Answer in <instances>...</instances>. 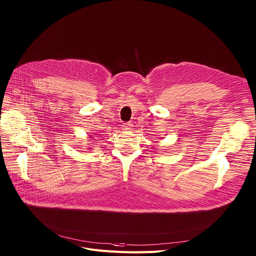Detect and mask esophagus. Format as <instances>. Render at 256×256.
Masks as SVG:
<instances>
[{
    "label": "esophagus",
    "instance_id": "obj_1",
    "mask_svg": "<svg viewBox=\"0 0 256 256\" xmlns=\"http://www.w3.org/2000/svg\"><path fill=\"white\" fill-rule=\"evenodd\" d=\"M122 128H124V130H132V124L130 122H126V124H122Z\"/></svg>",
    "mask_w": 256,
    "mask_h": 256
}]
</instances>
